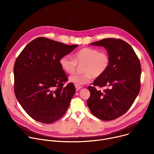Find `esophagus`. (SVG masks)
<instances>
[{
	"label": "esophagus",
	"mask_w": 154,
	"mask_h": 154,
	"mask_svg": "<svg viewBox=\"0 0 154 154\" xmlns=\"http://www.w3.org/2000/svg\"><path fill=\"white\" fill-rule=\"evenodd\" d=\"M82 88V86H75V89H76V91H79L81 88Z\"/></svg>",
	"instance_id": "esophagus-1"
}]
</instances>
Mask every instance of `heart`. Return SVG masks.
Segmentation results:
<instances>
[{
  "label": "heart",
  "mask_w": 154,
  "mask_h": 154,
  "mask_svg": "<svg viewBox=\"0 0 154 154\" xmlns=\"http://www.w3.org/2000/svg\"><path fill=\"white\" fill-rule=\"evenodd\" d=\"M59 64L62 70L66 74H73L77 64L82 66L81 74L71 75L69 81L75 86H82L90 82L91 79L103 75L109 68L110 58L104 51L91 48H83L74 54L73 58L69 55H64L60 58Z\"/></svg>",
  "instance_id": "obj_1"
}]
</instances>
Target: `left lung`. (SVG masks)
Here are the masks:
<instances>
[{
    "instance_id": "8db88e82",
    "label": "left lung",
    "mask_w": 154,
    "mask_h": 154,
    "mask_svg": "<svg viewBox=\"0 0 154 154\" xmlns=\"http://www.w3.org/2000/svg\"><path fill=\"white\" fill-rule=\"evenodd\" d=\"M103 47L110 58L106 72L88 86L90 97L87 100L91 113L103 121L115 119L132 105L140 90L141 68L134 50L125 41L105 38L90 44ZM95 86L109 88L101 92Z\"/></svg>"
}]
</instances>
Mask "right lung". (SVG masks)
<instances>
[{
    "label": "right lung",
    "instance_id": "1",
    "mask_svg": "<svg viewBox=\"0 0 154 154\" xmlns=\"http://www.w3.org/2000/svg\"><path fill=\"white\" fill-rule=\"evenodd\" d=\"M79 46H68L38 37L25 47L14 66V93L26 112L33 119L52 123L67 111L75 93L61 68L60 58Z\"/></svg>",
    "mask_w": 154,
    "mask_h": 154
}]
</instances>
